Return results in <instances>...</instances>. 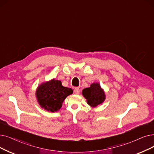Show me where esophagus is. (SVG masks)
Returning <instances> with one entry per match:
<instances>
[{"mask_svg":"<svg viewBox=\"0 0 154 154\" xmlns=\"http://www.w3.org/2000/svg\"><path fill=\"white\" fill-rule=\"evenodd\" d=\"M73 91H74L75 94H79V92H80V89H79V88H76L74 89V90H73Z\"/></svg>","mask_w":154,"mask_h":154,"instance_id":"obj_1","label":"esophagus"}]
</instances>
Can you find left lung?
Instances as JSON below:
<instances>
[{"label": "left lung", "instance_id": "1", "mask_svg": "<svg viewBox=\"0 0 154 154\" xmlns=\"http://www.w3.org/2000/svg\"><path fill=\"white\" fill-rule=\"evenodd\" d=\"M82 93L87 103L92 108L102 104L106 99L105 93L98 83L92 84L89 88L83 89Z\"/></svg>", "mask_w": 154, "mask_h": 154}]
</instances>
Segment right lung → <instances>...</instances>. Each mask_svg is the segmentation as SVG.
Returning a JSON list of instances; mask_svg holds the SVG:
<instances>
[{
	"label": "right lung",
	"instance_id": "obj_1",
	"mask_svg": "<svg viewBox=\"0 0 154 154\" xmlns=\"http://www.w3.org/2000/svg\"><path fill=\"white\" fill-rule=\"evenodd\" d=\"M72 93V89L63 87L61 81L53 79L38 86L36 96L42 108L54 112L61 108L65 98Z\"/></svg>",
	"mask_w": 154,
	"mask_h": 154
}]
</instances>
